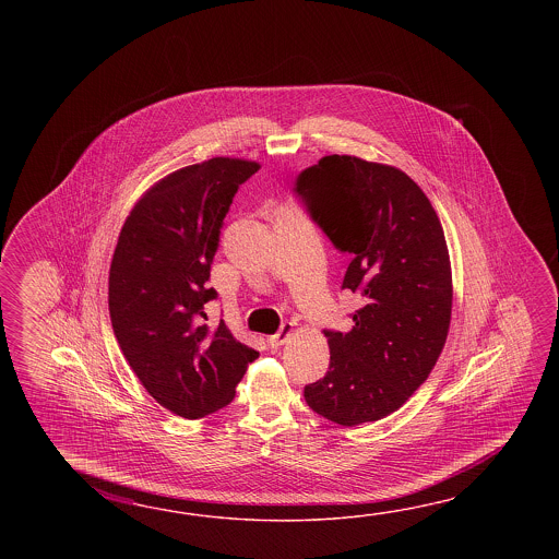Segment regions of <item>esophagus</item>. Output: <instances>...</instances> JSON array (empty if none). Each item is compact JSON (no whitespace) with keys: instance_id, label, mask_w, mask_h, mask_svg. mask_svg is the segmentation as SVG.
Listing matches in <instances>:
<instances>
[{"instance_id":"34e87169","label":"esophagus","mask_w":559,"mask_h":559,"mask_svg":"<svg viewBox=\"0 0 559 559\" xmlns=\"http://www.w3.org/2000/svg\"><path fill=\"white\" fill-rule=\"evenodd\" d=\"M294 330H296V328H294V323H292V321H284V323H282V328H280V332L267 337V344L272 345V347L285 344V342L289 340V335L294 333Z\"/></svg>"}]
</instances>
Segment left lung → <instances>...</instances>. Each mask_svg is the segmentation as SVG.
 I'll return each instance as SVG.
<instances>
[{
    "mask_svg": "<svg viewBox=\"0 0 559 559\" xmlns=\"http://www.w3.org/2000/svg\"><path fill=\"white\" fill-rule=\"evenodd\" d=\"M296 193L311 219L349 253L342 289L361 296L349 332L325 330L328 373L309 383V407L344 428L390 416L428 380L452 320V265L426 193L402 169L325 155Z\"/></svg>",
    "mask_w": 559,
    "mask_h": 559,
    "instance_id": "8db88e82",
    "label": "left lung"
}]
</instances>
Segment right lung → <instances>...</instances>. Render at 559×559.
<instances>
[{"instance_id":"right-lung-1","label":"right lung","mask_w":559,"mask_h":559,"mask_svg":"<svg viewBox=\"0 0 559 559\" xmlns=\"http://www.w3.org/2000/svg\"><path fill=\"white\" fill-rule=\"evenodd\" d=\"M260 164L212 157L159 179L133 205L109 267V318L143 388L176 416L226 407L255 357L205 304L224 217Z\"/></svg>"}]
</instances>
